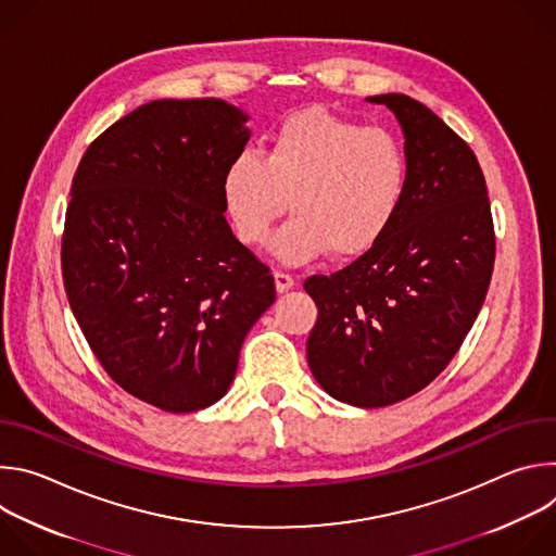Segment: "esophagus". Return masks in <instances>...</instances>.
<instances>
[{
	"mask_svg": "<svg viewBox=\"0 0 556 556\" xmlns=\"http://www.w3.org/2000/svg\"><path fill=\"white\" fill-rule=\"evenodd\" d=\"M294 277L283 273V270H275V286H277V292H288L290 288H294Z\"/></svg>",
	"mask_w": 556,
	"mask_h": 556,
	"instance_id": "obj_1",
	"label": "esophagus"
}]
</instances>
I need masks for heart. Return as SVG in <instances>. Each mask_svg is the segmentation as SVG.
<instances>
[{
  "label": "heart",
  "instance_id": "obj_1",
  "mask_svg": "<svg viewBox=\"0 0 556 556\" xmlns=\"http://www.w3.org/2000/svg\"><path fill=\"white\" fill-rule=\"evenodd\" d=\"M407 176V153L393 131L312 108L286 118L264 155L235 153L222 193L244 244L266 247L290 200L294 217L277 242L281 262L303 264L330 251L354 260L391 228Z\"/></svg>",
  "mask_w": 556,
  "mask_h": 556
}]
</instances>
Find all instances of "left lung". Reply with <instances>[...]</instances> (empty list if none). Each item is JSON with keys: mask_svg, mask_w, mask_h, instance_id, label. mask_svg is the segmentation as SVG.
I'll list each match as a JSON object with an SVG mask.
<instances>
[{"mask_svg": "<svg viewBox=\"0 0 556 556\" xmlns=\"http://www.w3.org/2000/svg\"><path fill=\"white\" fill-rule=\"evenodd\" d=\"M405 134L407 189L391 228L334 275L303 288L319 307L307 365L332 399L387 407L425 389L455 356L486 299L495 228L472 149L427 105L378 94Z\"/></svg>", "mask_w": 556, "mask_h": 556, "instance_id": "8db88e82", "label": "left lung"}]
</instances>
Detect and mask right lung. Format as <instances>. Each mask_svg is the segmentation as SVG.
I'll return each instance as SVG.
<instances>
[{"label":"right lung","mask_w":556,"mask_h":556,"mask_svg":"<svg viewBox=\"0 0 556 556\" xmlns=\"http://www.w3.org/2000/svg\"><path fill=\"white\" fill-rule=\"evenodd\" d=\"M247 121L222 99L144 103L88 147L72 180L70 307L110 378L169 414L222 399L277 294L224 217L222 178Z\"/></svg>","instance_id":"1"}]
</instances>
